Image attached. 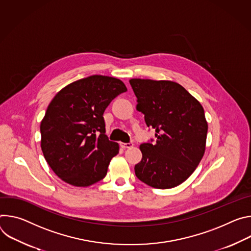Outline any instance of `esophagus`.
Segmentation results:
<instances>
[{
    "label": "esophagus",
    "instance_id": "34e87169",
    "mask_svg": "<svg viewBox=\"0 0 251 251\" xmlns=\"http://www.w3.org/2000/svg\"><path fill=\"white\" fill-rule=\"evenodd\" d=\"M122 147L124 148V149H131L132 147H133V144L132 143H128V144H122Z\"/></svg>",
    "mask_w": 251,
    "mask_h": 251
}]
</instances>
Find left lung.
Returning a JSON list of instances; mask_svg holds the SVG:
<instances>
[{
  "label": "left lung",
  "mask_w": 251,
  "mask_h": 251,
  "mask_svg": "<svg viewBox=\"0 0 251 251\" xmlns=\"http://www.w3.org/2000/svg\"><path fill=\"white\" fill-rule=\"evenodd\" d=\"M136 110L155 129L154 145L143 144L136 177L159 189L185 181L198 168L206 146L207 122L201 102L179 83L172 80L130 78Z\"/></svg>",
  "instance_id": "8db88e82"
}]
</instances>
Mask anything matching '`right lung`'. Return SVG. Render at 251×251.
Listing matches in <instances>:
<instances>
[{
  "label": "right lung",
  "instance_id": "obj_1",
  "mask_svg": "<svg viewBox=\"0 0 251 251\" xmlns=\"http://www.w3.org/2000/svg\"><path fill=\"white\" fill-rule=\"evenodd\" d=\"M126 91L117 77L94 75L70 83L53 97L41 122V148L63 181L85 187L105 176L120 146L104 134L102 116L110 101Z\"/></svg>",
  "mask_w": 251,
  "mask_h": 251
}]
</instances>
